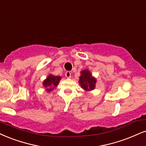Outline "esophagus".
Instances as JSON below:
<instances>
[{"label":"esophagus","mask_w":146,"mask_h":146,"mask_svg":"<svg viewBox=\"0 0 146 146\" xmlns=\"http://www.w3.org/2000/svg\"><path fill=\"white\" fill-rule=\"evenodd\" d=\"M66 78H70V77H71V72H69V71L66 72Z\"/></svg>","instance_id":"34e87169"}]
</instances>
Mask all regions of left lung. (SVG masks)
I'll list each match as a JSON object with an SVG mask.
<instances>
[{"label": "left lung", "instance_id": "obj_1", "mask_svg": "<svg viewBox=\"0 0 146 146\" xmlns=\"http://www.w3.org/2000/svg\"><path fill=\"white\" fill-rule=\"evenodd\" d=\"M78 82L82 89L87 92V91H93L95 89L97 79L93 76L89 70L85 69L80 72Z\"/></svg>", "mask_w": 146, "mask_h": 146}]
</instances>
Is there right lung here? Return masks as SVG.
<instances>
[{
    "label": "right lung",
    "mask_w": 146,
    "mask_h": 146,
    "mask_svg": "<svg viewBox=\"0 0 146 146\" xmlns=\"http://www.w3.org/2000/svg\"><path fill=\"white\" fill-rule=\"evenodd\" d=\"M61 79H62L61 76H54L50 74L45 80H44V81L42 82V85L45 88V90L47 92H51L58 85Z\"/></svg>",
    "instance_id": "right-lung-1"
}]
</instances>
